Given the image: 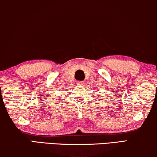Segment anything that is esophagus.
Masks as SVG:
<instances>
[{
    "label": "esophagus",
    "instance_id": "obj_1",
    "mask_svg": "<svg viewBox=\"0 0 157 157\" xmlns=\"http://www.w3.org/2000/svg\"><path fill=\"white\" fill-rule=\"evenodd\" d=\"M83 83V81H77L76 82V83L78 85H81V84H82V83Z\"/></svg>",
    "mask_w": 157,
    "mask_h": 157
}]
</instances>
